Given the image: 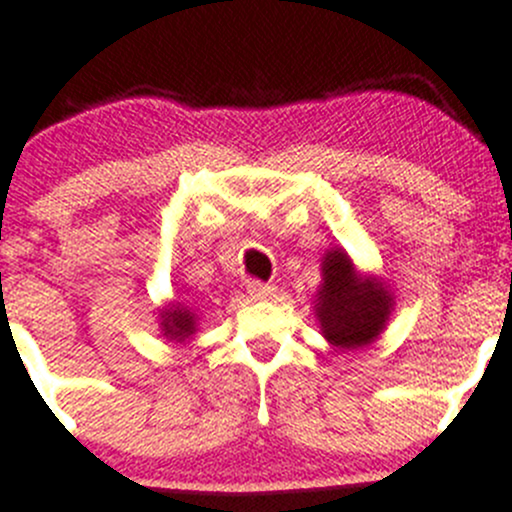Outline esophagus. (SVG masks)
Masks as SVG:
<instances>
[{"instance_id":"obj_1","label":"esophagus","mask_w":512,"mask_h":512,"mask_svg":"<svg viewBox=\"0 0 512 512\" xmlns=\"http://www.w3.org/2000/svg\"><path fill=\"white\" fill-rule=\"evenodd\" d=\"M247 292H250L252 297H257V300H260V297H270L272 295V287L265 285V282H260V280H247Z\"/></svg>"}]
</instances>
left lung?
Returning a JSON list of instances; mask_svg holds the SVG:
<instances>
[{
    "mask_svg": "<svg viewBox=\"0 0 512 512\" xmlns=\"http://www.w3.org/2000/svg\"><path fill=\"white\" fill-rule=\"evenodd\" d=\"M315 297L322 335L342 350L375 342L395 302L388 287L375 277H362L340 247H332L322 257V285Z\"/></svg>",
    "mask_w": 512,
    "mask_h": 512,
    "instance_id": "8db88e82",
    "label": "left lung"
}]
</instances>
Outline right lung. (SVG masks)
<instances>
[{
    "instance_id": "right-lung-1",
    "label": "right lung",
    "mask_w": 512,
    "mask_h": 512,
    "mask_svg": "<svg viewBox=\"0 0 512 512\" xmlns=\"http://www.w3.org/2000/svg\"><path fill=\"white\" fill-rule=\"evenodd\" d=\"M160 325H162V332H165L170 340L182 342V340H187L192 332H195L197 317H195V312L187 310L185 305H170L162 310Z\"/></svg>"
}]
</instances>
